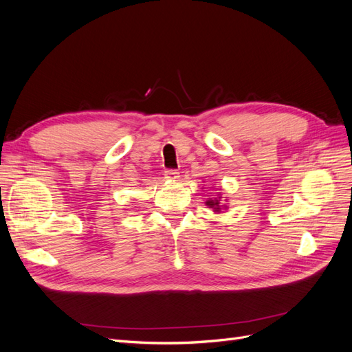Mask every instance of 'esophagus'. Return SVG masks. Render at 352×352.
Listing matches in <instances>:
<instances>
[{"mask_svg": "<svg viewBox=\"0 0 352 352\" xmlns=\"http://www.w3.org/2000/svg\"><path fill=\"white\" fill-rule=\"evenodd\" d=\"M164 177L167 180H177L179 179V172H177V170H166Z\"/></svg>", "mask_w": 352, "mask_h": 352, "instance_id": "esophagus-1", "label": "esophagus"}]
</instances>
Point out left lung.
<instances>
[{"label": "left lung", "mask_w": 352, "mask_h": 352, "mask_svg": "<svg viewBox=\"0 0 352 352\" xmlns=\"http://www.w3.org/2000/svg\"><path fill=\"white\" fill-rule=\"evenodd\" d=\"M220 198H221V197L212 198V199L210 198V199H207V201H206V204H207L210 208H212V210H214V211H217V212H219V211H221V208H226V206H223L221 202H220V201H221Z\"/></svg>", "instance_id": "obj_1"}]
</instances>
